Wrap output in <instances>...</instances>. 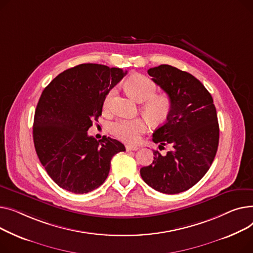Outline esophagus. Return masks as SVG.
Segmentation results:
<instances>
[{
	"instance_id": "obj_1",
	"label": "esophagus",
	"mask_w": 253,
	"mask_h": 253,
	"mask_svg": "<svg viewBox=\"0 0 253 253\" xmlns=\"http://www.w3.org/2000/svg\"><path fill=\"white\" fill-rule=\"evenodd\" d=\"M126 151H136V150H138V149H139V148H138L137 146L126 145Z\"/></svg>"
}]
</instances>
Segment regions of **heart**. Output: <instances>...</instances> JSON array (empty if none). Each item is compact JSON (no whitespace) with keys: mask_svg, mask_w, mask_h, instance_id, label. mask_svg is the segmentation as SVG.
Returning <instances> with one entry per match:
<instances>
[{"mask_svg":"<svg viewBox=\"0 0 253 253\" xmlns=\"http://www.w3.org/2000/svg\"><path fill=\"white\" fill-rule=\"evenodd\" d=\"M126 92L139 102H142V113L150 123L160 125L165 123L171 110L172 100L167 94L154 95L156 92L155 84L143 74H133L126 82ZM115 90L108 93L103 106L105 109L109 108V104ZM147 128V123L144 118L138 117L133 120H118L110 125V131L113 136L123 142L128 144H136L140 141L141 133Z\"/></svg>","mask_w":253,"mask_h":253,"instance_id":"1","label":"heart"}]
</instances>
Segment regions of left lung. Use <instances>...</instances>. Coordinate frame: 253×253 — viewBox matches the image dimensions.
I'll return each instance as SVG.
<instances>
[{
	"label": "left lung",
	"instance_id": "1",
	"mask_svg": "<svg viewBox=\"0 0 253 253\" xmlns=\"http://www.w3.org/2000/svg\"><path fill=\"white\" fill-rule=\"evenodd\" d=\"M148 74L172 100L167 122L153 132V142L171 149L154 150L152 165L141 169L144 182L165 194H177L197 184L215 157L219 127L213 99L192 74L162 64Z\"/></svg>",
	"mask_w": 253,
	"mask_h": 253
}]
</instances>
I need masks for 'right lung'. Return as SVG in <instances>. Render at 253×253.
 <instances>
[{
	"mask_svg": "<svg viewBox=\"0 0 253 253\" xmlns=\"http://www.w3.org/2000/svg\"><path fill=\"white\" fill-rule=\"evenodd\" d=\"M126 74L121 68L84 63L61 72L42 91L33 127L38 157L51 179L76 194L107 179L111 158L126 151L120 141H97L87 129L102 114L111 88Z\"/></svg>",
	"mask_w": 253,
	"mask_h": 253,
	"instance_id": "obj_1",
	"label": "right lung"
}]
</instances>
